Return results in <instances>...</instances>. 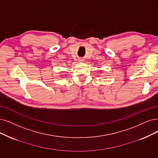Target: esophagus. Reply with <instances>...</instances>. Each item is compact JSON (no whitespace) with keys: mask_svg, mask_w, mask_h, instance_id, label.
Masks as SVG:
<instances>
[{"mask_svg":"<svg viewBox=\"0 0 158 158\" xmlns=\"http://www.w3.org/2000/svg\"><path fill=\"white\" fill-rule=\"evenodd\" d=\"M84 60L83 59H79V62H83Z\"/></svg>","mask_w":158,"mask_h":158,"instance_id":"esophagus-1","label":"esophagus"}]
</instances>
